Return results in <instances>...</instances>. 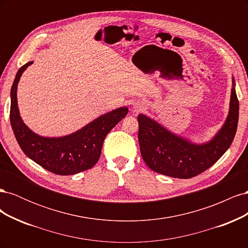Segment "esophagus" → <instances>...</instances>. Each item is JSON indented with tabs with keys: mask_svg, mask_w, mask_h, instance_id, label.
<instances>
[{
	"mask_svg": "<svg viewBox=\"0 0 248 248\" xmlns=\"http://www.w3.org/2000/svg\"><path fill=\"white\" fill-rule=\"evenodd\" d=\"M133 109H134V111H137V112L140 111V110L144 109V104L140 103V102H138L133 106Z\"/></svg>",
	"mask_w": 248,
	"mask_h": 248,
	"instance_id": "1",
	"label": "esophagus"
}]
</instances>
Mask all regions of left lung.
<instances>
[{
    "label": "left lung",
    "instance_id": "1",
    "mask_svg": "<svg viewBox=\"0 0 248 248\" xmlns=\"http://www.w3.org/2000/svg\"><path fill=\"white\" fill-rule=\"evenodd\" d=\"M226 122L212 140L196 144L170 132L155 120L140 114L139 142L142 159L152 170L172 178L189 179L205 171L230 148L237 131L239 101L232 78Z\"/></svg>",
    "mask_w": 248,
    "mask_h": 248
}]
</instances>
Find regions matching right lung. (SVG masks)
<instances>
[{
  "mask_svg": "<svg viewBox=\"0 0 248 248\" xmlns=\"http://www.w3.org/2000/svg\"><path fill=\"white\" fill-rule=\"evenodd\" d=\"M32 63L28 62L18 69L10 93V123L22 152L43 169L61 176L74 175L93 168L100 157L104 139L127 115L128 108L123 107L107 112L68 136H38L22 121L17 106L18 81Z\"/></svg>",
  "mask_w": 248,
  "mask_h": 248,
  "instance_id": "right-lung-1",
  "label": "right lung"
}]
</instances>
